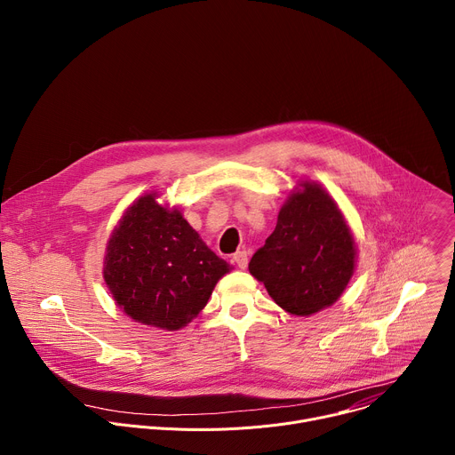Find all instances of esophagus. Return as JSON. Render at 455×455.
Masks as SVG:
<instances>
[{
  "label": "esophagus",
  "instance_id": "esophagus-1",
  "mask_svg": "<svg viewBox=\"0 0 455 455\" xmlns=\"http://www.w3.org/2000/svg\"><path fill=\"white\" fill-rule=\"evenodd\" d=\"M232 259H234V263H235L239 268H243V270L246 268V265H248V253H246L244 250H239V251H235Z\"/></svg>",
  "mask_w": 455,
  "mask_h": 455
}]
</instances>
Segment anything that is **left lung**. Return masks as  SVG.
Returning <instances> with one entry per match:
<instances>
[{"mask_svg": "<svg viewBox=\"0 0 455 455\" xmlns=\"http://www.w3.org/2000/svg\"><path fill=\"white\" fill-rule=\"evenodd\" d=\"M355 241L342 212L316 183H302L281 209L272 235L250 259V274L288 313L331 306L355 270Z\"/></svg>", "mask_w": 455, "mask_h": 455, "instance_id": "left-lung-1", "label": "left lung"}]
</instances>
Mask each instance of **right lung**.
Returning <instances> with one entry per match:
<instances>
[{"instance_id":"add662e5","label":"right lung","mask_w":455,"mask_h":455,"mask_svg":"<svg viewBox=\"0 0 455 455\" xmlns=\"http://www.w3.org/2000/svg\"><path fill=\"white\" fill-rule=\"evenodd\" d=\"M228 270L183 216L158 205L153 194L127 209L104 259V281L116 304L137 322L167 331L196 316Z\"/></svg>"}]
</instances>
